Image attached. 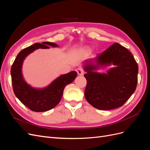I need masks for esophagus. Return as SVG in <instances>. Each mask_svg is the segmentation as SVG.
Segmentation results:
<instances>
[{
  "label": "esophagus",
  "mask_w": 150,
  "mask_h": 150,
  "mask_svg": "<svg viewBox=\"0 0 150 150\" xmlns=\"http://www.w3.org/2000/svg\"><path fill=\"white\" fill-rule=\"evenodd\" d=\"M76 72H77V73H78V74L79 76L83 75V74H84L83 70L82 69H81V68H78V69H76Z\"/></svg>",
  "instance_id": "1"
}]
</instances>
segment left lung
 <instances>
[{
	"instance_id": "obj_1",
	"label": "left lung",
	"mask_w": 150,
	"mask_h": 150,
	"mask_svg": "<svg viewBox=\"0 0 150 150\" xmlns=\"http://www.w3.org/2000/svg\"><path fill=\"white\" fill-rule=\"evenodd\" d=\"M84 76L87 80L84 96L95 108L110 110L122 106L135 91L138 66L128 49L118 43L93 59L86 60ZM112 64L107 74L95 71L99 67Z\"/></svg>"
}]
</instances>
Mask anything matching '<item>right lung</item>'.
<instances>
[{
    "label": "right lung",
    "instance_id": "obj_1",
    "mask_svg": "<svg viewBox=\"0 0 150 150\" xmlns=\"http://www.w3.org/2000/svg\"><path fill=\"white\" fill-rule=\"evenodd\" d=\"M49 46L57 47L55 43L43 42L35 43L24 49L17 54L11 70L13 91L16 97L31 111L44 112L51 110L60 102L66 86L77 76L76 71L60 76L47 87L42 89L32 88L27 83L22 74V63L25 57L35 49H49Z\"/></svg>",
    "mask_w": 150,
    "mask_h": 150
}]
</instances>
